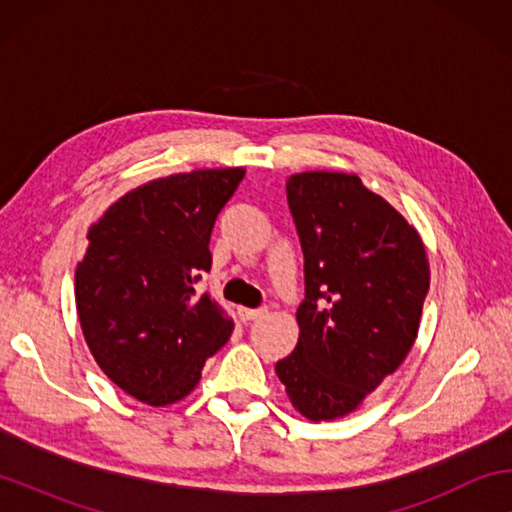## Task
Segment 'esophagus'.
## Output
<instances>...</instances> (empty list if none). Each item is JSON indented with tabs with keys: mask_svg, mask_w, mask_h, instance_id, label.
I'll use <instances>...</instances> for the list:
<instances>
[{
	"mask_svg": "<svg viewBox=\"0 0 512 512\" xmlns=\"http://www.w3.org/2000/svg\"><path fill=\"white\" fill-rule=\"evenodd\" d=\"M237 316L241 323H250V320H259L266 316V309H248V307H237Z\"/></svg>",
	"mask_w": 512,
	"mask_h": 512,
	"instance_id": "obj_1",
	"label": "esophagus"
}]
</instances>
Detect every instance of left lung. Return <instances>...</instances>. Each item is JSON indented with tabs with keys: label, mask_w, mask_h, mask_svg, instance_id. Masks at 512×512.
<instances>
[{
	"label": "left lung",
	"mask_w": 512,
	"mask_h": 512,
	"mask_svg": "<svg viewBox=\"0 0 512 512\" xmlns=\"http://www.w3.org/2000/svg\"><path fill=\"white\" fill-rule=\"evenodd\" d=\"M287 198L305 253V300L296 350L275 372L302 418L339 420L400 368L418 339L427 250L357 173H293Z\"/></svg>",
	"instance_id": "1"
}]
</instances>
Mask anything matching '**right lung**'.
I'll use <instances>...</instances> for the list:
<instances>
[{"label":"right lung","mask_w":512,"mask_h":512,"mask_svg":"<svg viewBox=\"0 0 512 512\" xmlns=\"http://www.w3.org/2000/svg\"><path fill=\"white\" fill-rule=\"evenodd\" d=\"M244 176L228 167L149 180L90 225L74 275L76 314L103 375L135 400H183L235 329L210 293L194 296V284L212 266L216 214Z\"/></svg>","instance_id":"right-lung-1"}]
</instances>
